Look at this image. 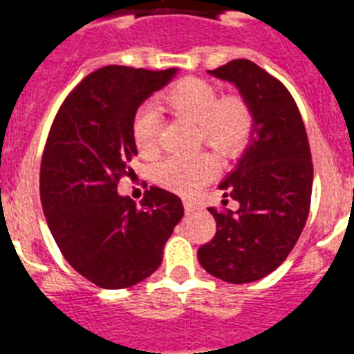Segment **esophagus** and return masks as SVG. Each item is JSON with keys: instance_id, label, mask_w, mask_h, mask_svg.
<instances>
[{"instance_id": "34e87169", "label": "esophagus", "mask_w": 354, "mask_h": 354, "mask_svg": "<svg viewBox=\"0 0 354 354\" xmlns=\"http://www.w3.org/2000/svg\"><path fill=\"white\" fill-rule=\"evenodd\" d=\"M184 209H186V212H195L196 205L193 202H184Z\"/></svg>"}]
</instances>
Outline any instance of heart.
I'll return each instance as SVG.
<instances>
[{
  "mask_svg": "<svg viewBox=\"0 0 354 354\" xmlns=\"http://www.w3.org/2000/svg\"><path fill=\"white\" fill-rule=\"evenodd\" d=\"M156 109L193 122L196 140L211 147L221 158L239 154L253 129L252 108L243 97L234 93L218 97L214 84L200 77H184L171 84L159 97ZM133 140L140 158L154 159L159 154L161 142L156 111L145 109L138 115L133 126ZM214 162L209 156L196 154L165 159L156 168L154 179L170 192L193 195L214 177Z\"/></svg>",
  "mask_w": 354,
  "mask_h": 354,
  "instance_id": "1",
  "label": "heart"
}]
</instances>
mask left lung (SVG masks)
<instances>
[{"label":"left lung","mask_w":354,"mask_h":354,"mask_svg":"<svg viewBox=\"0 0 354 354\" xmlns=\"http://www.w3.org/2000/svg\"><path fill=\"white\" fill-rule=\"evenodd\" d=\"M209 74L239 90L252 108L253 129L236 168L220 184L239 209L209 207L216 236L200 246L198 261L223 282H255L273 273L301 236L314 179L310 145L292 95L264 68L232 60Z\"/></svg>","instance_id":"8db88e82"}]
</instances>
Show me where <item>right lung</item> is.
I'll return each mask as SVG.
<instances>
[{
    "label": "right lung",
    "mask_w": 354,
    "mask_h": 354,
    "mask_svg": "<svg viewBox=\"0 0 354 354\" xmlns=\"http://www.w3.org/2000/svg\"><path fill=\"white\" fill-rule=\"evenodd\" d=\"M175 74L99 68L68 93L49 131L40 165L46 221L65 261L102 289H126L154 273L184 214L179 196L161 187H150L140 207L117 193L138 154L136 111Z\"/></svg>",
    "instance_id": "obj_1"
}]
</instances>
